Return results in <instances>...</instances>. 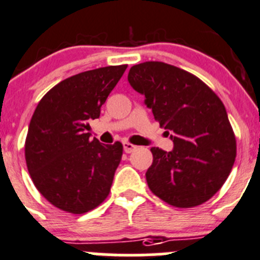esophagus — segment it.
Here are the masks:
<instances>
[{"label": "esophagus", "instance_id": "obj_1", "mask_svg": "<svg viewBox=\"0 0 260 260\" xmlns=\"http://www.w3.org/2000/svg\"><path fill=\"white\" fill-rule=\"evenodd\" d=\"M123 149H124L125 153H132L133 151H136V149H137V146L132 145V143H129V142H123Z\"/></svg>", "mask_w": 260, "mask_h": 260}]
</instances>
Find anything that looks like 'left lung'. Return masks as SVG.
Here are the masks:
<instances>
[{
  "label": "left lung",
  "mask_w": 260,
  "mask_h": 260,
  "mask_svg": "<svg viewBox=\"0 0 260 260\" xmlns=\"http://www.w3.org/2000/svg\"><path fill=\"white\" fill-rule=\"evenodd\" d=\"M128 81L174 141L152 147L148 187L175 208L201 205L221 188L237 157V140L219 96L191 73L162 61L133 65Z\"/></svg>",
  "instance_id": "1"
}]
</instances>
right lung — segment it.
<instances>
[{"label":"right lung","mask_w":260,"mask_h":260,"mask_svg":"<svg viewBox=\"0 0 260 260\" xmlns=\"http://www.w3.org/2000/svg\"><path fill=\"white\" fill-rule=\"evenodd\" d=\"M125 69L114 65L73 75L50 89L34 112L26 166L39 192L60 210L85 214L109 195L123 146L90 140L86 131Z\"/></svg>","instance_id":"right-lung-1"}]
</instances>
